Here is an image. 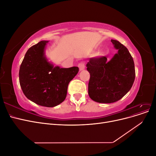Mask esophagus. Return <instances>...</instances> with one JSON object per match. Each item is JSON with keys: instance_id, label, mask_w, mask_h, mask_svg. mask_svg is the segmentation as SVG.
Wrapping results in <instances>:
<instances>
[{"instance_id": "obj_1", "label": "esophagus", "mask_w": 156, "mask_h": 156, "mask_svg": "<svg viewBox=\"0 0 156 156\" xmlns=\"http://www.w3.org/2000/svg\"><path fill=\"white\" fill-rule=\"evenodd\" d=\"M78 66H79L80 70H83L85 68V63H84V62H81L79 64Z\"/></svg>"}]
</instances>
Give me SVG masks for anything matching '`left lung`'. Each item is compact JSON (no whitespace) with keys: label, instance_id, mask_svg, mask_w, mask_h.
<instances>
[{"label":"left lung","instance_id":"obj_1","mask_svg":"<svg viewBox=\"0 0 156 156\" xmlns=\"http://www.w3.org/2000/svg\"><path fill=\"white\" fill-rule=\"evenodd\" d=\"M118 53L107 61L106 56L89 59L88 95L98 103H111L120 100L129 92L135 78L133 59L126 47L111 40Z\"/></svg>","mask_w":156,"mask_h":156}]
</instances>
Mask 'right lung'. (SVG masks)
<instances>
[{
    "instance_id": "obj_1",
    "label": "right lung",
    "mask_w": 156,
    "mask_h": 156,
    "mask_svg": "<svg viewBox=\"0 0 156 156\" xmlns=\"http://www.w3.org/2000/svg\"><path fill=\"white\" fill-rule=\"evenodd\" d=\"M48 41H41L30 48L21 64L19 77L23 92L36 104L53 107L64 101L69 83L79 68L55 67L44 56Z\"/></svg>"
}]
</instances>
